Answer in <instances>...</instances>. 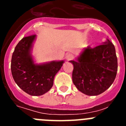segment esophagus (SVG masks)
<instances>
[{
    "label": "esophagus",
    "mask_w": 126,
    "mask_h": 126,
    "mask_svg": "<svg viewBox=\"0 0 126 126\" xmlns=\"http://www.w3.org/2000/svg\"><path fill=\"white\" fill-rule=\"evenodd\" d=\"M73 57H73V54H71V53H67L66 55H65V59H66V61H71V60H73Z\"/></svg>",
    "instance_id": "1"
}]
</instances>
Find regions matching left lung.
<instances>
[{
	"label": "left lung",
	"mask_w": 126,
	"mask_h": 126,
	"mask_svg": "<svg viewBox=\"0 0 126 126\" xmlns=\"http://www.w3.org/2000/svg\"><path fill=\"white\" fill-rule=\"evenodd\" d=\"M73 64V81L77 89L88 96H96L109 88L116 77L117 58L113 43L107 39L102 45L82 50Z\"/></svg>",
	"instance_id": "obj_1"
}]
</instances>
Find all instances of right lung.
<instances>
[{
  "mask_svg": "<svg viewBox=\"0 0 126 126\" xmlns=\"http://www.w3.org/2000/svg\"><path fill=\"white\" fill-rule=\"evenodd\" d=\"M36 35L26 36L15 47L11 59V73L19 87L32 96H40L52 87L54 77L64 61L37 64L32 55Z\"/></svg>",
  "mask_w": 126,
  "mask_h": 126,
  "instance_id": "obj_1",
  "label": "right lung"
}]
</instances>
